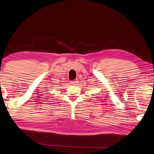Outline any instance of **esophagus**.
<instances>
[{"instance_id": "obj_1", "label": "esophagus", "mask_w": 154, "mask_h": 154, "mask_svg": "<svg viewBox=\"0 0 154 154\" xmlns=\"http://www.w3.org/2000/svg\"><path fill=\"white\" fill-rule=\"evenodd\" d=\"M78 82H77V80L76 79V80H74V81H71V82H70V83H71V85H75V83H77Z\"/></svg>"}]
</instances>
